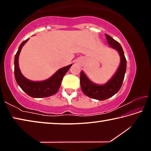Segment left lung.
Wrapping results in <instances>:
<instances>
[{
    "label": "left lung",
    "instance_id": "left-lung-1",
    "mask_svg": "<svg viewBox=\"0 0 151 151\" xmlns=\"http://www.w3.org/2000/svg\"><path fill=\"white\" fill-rule=\"evenodd\" d=\"M110 47L116 49L121 56V64L115 75L104 85H97L89 80L83 71L81 72L80 83L82 91L86 96L99 101H103L114 95L118 92L123 82L127 68V60L121 45L109 35L105 34Z\"/></svg>",
    "mask_w": 151,
    "mask_h": 151
}]
</instances>
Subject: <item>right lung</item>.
<instances>
[{"label": "right lung", "instance_id": "obj_1", "mask_svg": "<svg viewBox=\"0 0 151 151\" xmlns=\"http://www.w3.org/2000/svg\"><path fill=\"white\" fill-rule=\"evenodd\" d=\"M29 39L22 42L19 46L14 57V76L18 85L28 95L33 98H45L53 95L58 92L61 82L65 74L72 65L66 66L58 70L54 75L47 80L40 82H33L28 80L20 73L19 67V57L21 48Z\"/></svg>", "mask_w": 151, "mask_h": 151}]
</instances>
